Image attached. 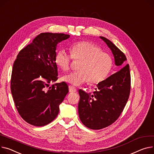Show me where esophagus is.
Instances as JSON below:
<instances>
[{
  "instance_id": "esophagus-1",
  "label": "esophagus",
  "mask_w": 154,
  "mask_h": 154,
  "mask_svg": "<svg viewBox=\"0 0 154 154\" xmlns=\"http://www.w3.org/2000/svg\"><path fill=\"white\" fill-rule=\"evenodd\" d=\"M69 92H71V93H74V92L77 91V88L73 86L70 85L69 87Z\"/></svg>"
}]
</instances>
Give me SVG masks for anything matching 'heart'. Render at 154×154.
<instances>
[{
  "label": "heart",
  "mask_w": 154,
  "mask_h": 154,
  "mask_svg": "<svg viewBox=\"0 0 154 154\" xmlns=\"http://www.w3.org/2000/svg\"><path fill=\"white\" fill-rule=\"evenodd\" d=\"M69 54L64 49L57 51L54 56V62L63 71L69 70L72 59L81 62L79 70L72 72L63 77L67 82L79 86L90 82L97 84L105 80L113 67L111 56L102 51L101 48L88 41H79L72 45Z\"/></svg>",
  "instance_id": "1"
}]
</instances>
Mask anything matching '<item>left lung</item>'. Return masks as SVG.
I'll use <instances>...</instances> for the list:
<instances>
[{
  "label": "left lung",
  "instance_id": "1",
  "mask_svg": "<svg viewBox=\"0 0 154 154\" xmlns=\"http://www.w3.org/2000/svg\"><path fill=\"white\" fill-rule=\"evenodd\" d=\"M114 55L119 70L97 84L96 91L88 94L79 90L78 112L86 127L98 130L115 122L121 115L128 100L131 90L129 66L125 54L111 41L100 36Z\"/></svg>",
  "mask_w": 154,
  "mask_h": 154
}]
</instances>
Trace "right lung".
Here are the masks:
<instances>
[{
    "mask_svg": "<svg viewBox=\"0 0 154 154\" xmlns=\"http://www.w3.org/2000/svg\"><path fill=\"white\" fill-rule=\"evenodd\" d=\"M64 33H42L20 51L13 65L10 88L19 115L28 123L43 126L57 116L59 105L69 92L57 79L54 62L58 43L69 38Z\"/></svg>",
    "mask_w": 154,
    "mask_h": 154,
    "instance_id": "1",
    "label": "right lung"
}]
</instances>
